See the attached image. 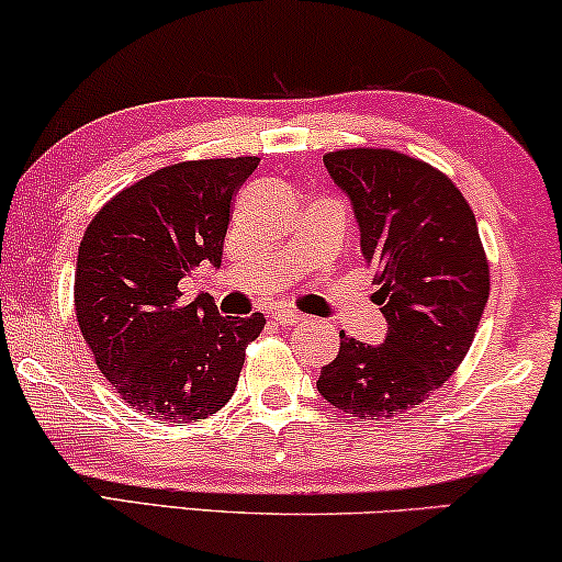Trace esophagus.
<instances>
[{
    "mask_svg": "<svg viewBox=\"0 0 562 562\" xmlns=\"http://www.w3.org/2000/svg\"><path fill=\"white\" fill-rule=\"evenodd\" d=\"M272 322H277L280 326H293L297 322H303V314H297V311H274Z\"/></svg>",
    "mask_w": 562,
    "mask_h": 562,
    "instance_id": "1",
    "label": "esophagus"
}]
</instances>
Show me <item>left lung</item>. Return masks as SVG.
I'll use <instances>...</instances> for the list:
<instances>
[{
	"label": "left lung",
	"mask_w": 562,
	"mask_h": 562,
	"mask_svg": "<svg viewBox=\"0 0 562 562\" xmlns=\"http://www.w3.org/2000/svg\"><path fill=\"white\" fill-rule=\"evenodd\" d=\"M324 166L352 204L389 329L381 345L339 334L316 389L350 417L389 420L428 400L470 352L490 295L485 248L467 199L428 162L352 147L326 153Z\"/></svg>",
	"instance_id": "left-lung-1"
}]
</instances>
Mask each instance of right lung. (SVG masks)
Wrapping results in <instances>:
<instances>
[{
  "label": "right lung",
  "mask_w": 562,
  "mask_h": 562,
  "mask_svg": "<svg viewBox=\"0 0 562 562\" xmlns=\"http://www.w3.org/2000/svg\"><path fill=\"white\" fill-rule=\"evenodd\" d=\"M259 158L187 160L119 191L90 220L75 314L92 358L130 407L168 423L215 415L236 392L267 318L220 316L181 280L220 267L231 204Z\"/></svg>",
  "instance_id": "obj_1"
}]
</instances>
